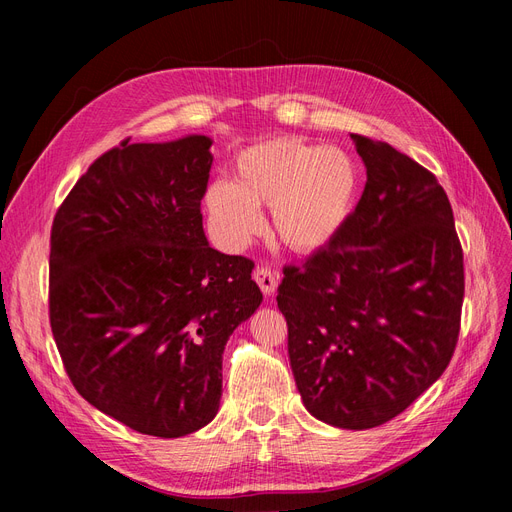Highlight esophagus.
<instances>
[{
  "instance_id": "1",
  "label": "esophagus",
  "mask_w": 512,
  "mask_h": 512,
  "mask_svg": "<svg viewBox=\"0 0 512 512\" xmlns=\"http://www.w3.org/2000/svg\"><path fill=\"white\" fill-rule=\"evenodd\" d=\"M254 280L265 294H271L277 290V282H280V273H275L271 267H256L254 269Z\"/></svg>"
}]
</instances>
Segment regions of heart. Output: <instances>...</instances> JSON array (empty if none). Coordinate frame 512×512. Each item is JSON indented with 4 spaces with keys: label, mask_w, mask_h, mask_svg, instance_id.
<instances>
[{
    "label": "heart",
    "mask_w": 512,
    "mask_h": 512,
    "mask_svg": "<svg viewBox=\"0 0 512 512\" xmlns=\"http://www.w3.org/2000/svg\"><path fill=\"white\" fill-rule=\"evenodd\" d=\"M359 166L339 147L275 138L239 153L230 181H213L205 205L218 237L239 247L262 228L271 207L277 239L309 254L329 245L350 218L359 192Z\"/></svg>",
    "instance_id": "1"
}]
</instances>
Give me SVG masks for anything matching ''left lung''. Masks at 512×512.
<instances>
[{
	"instance_id": "obj_1",
	"label": "left lung",
	"mask_w": 512,
	"mask_h": 512,
	"mask_svg": "<svg viewBox=\"0 0 512 512\" xmlns=\"http://www.w3.org/2000/svg\"><path fill=\"white\" fill-rule=\"evenodd\" d=\"M367 183L339 235L284 267L277 307L307 412L342 429L391 421L451 363L463 252L438 179L389 143L352 134Z\"/></svg>"
}]
</instances>
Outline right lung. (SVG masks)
<instances>
[{"label":"right lung","instance_id":"add662e5","mask_svg":"<svg viewBox=\"0 0 512 512\" xmlns=\"http://www.w3.org/2000/svg\"><path fill=\"white\" fill-rule=\"evenodd\" d=\"M211 138L130 143L87 168L51 228L49 318L74 389L138 433L181 438L218 414L222 354L262 292L209 245Z\"/></svg>","mask_w":512,"mask_h":512}]
</instances>
